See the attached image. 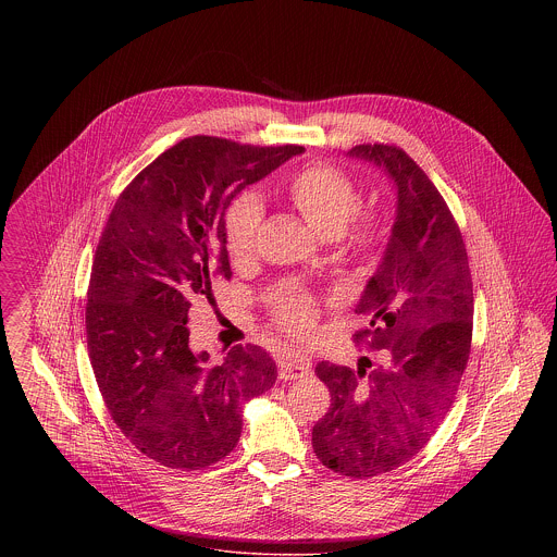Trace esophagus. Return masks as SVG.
<instances>
[{"instance_id": "esophagus-1", "label": "esophagus", "mask_w": 557, "mask_h": 557, "mask_svg": "<svg viewBox=\"0 0 557 557\" xmlns=\"http://www.w3.org/2000/svg\"><path fill=\"white\" fill-rule=\"evenodd\" d=\"M309 373V361L300 355H286L280 361V377L282 380H298Z\"/></svg>"}]
</instances>
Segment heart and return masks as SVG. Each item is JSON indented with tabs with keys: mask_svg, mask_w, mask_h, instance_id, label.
<instances>
[{
	"mask_svg": "<svg viewBox=\"0 0 557 557\" xmlns=\"http://www.w3.org/2000/svg\"><path fill=\"white\" fill-rule=\"evenodd\" d=\"M284 191L292 207L321 238H338L345 234L346 246L355 259H373L384 234V219L375 211L357 214L361 191L345 171L325 162L302 166L286 182ZM263 214L259 196L250 191L239 194L230 202L223 234L227 255L234 263L252 259ZM271 313L282 330L302 336L315 325L318 300L309 292H286L271 302Z\"/></svg>",
	"mask_w": 557,
	"mask_h": 557,
	"instance_id": "b5f03b06",
	"label": "heart"
}]
</instances>
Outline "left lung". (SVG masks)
<instances>
[{
  "label": "left lung",
  "mask_w": 557,
  "mask_h": 557,
  "mask_svg": "<svg viewBox=\"0 0 557 557\" xmlns=\"http://www.w3.org/2000/svg\"><path fill=\"white\" fill-rule=\"evenodd\" d=\"M352 157L382 164L397 184V221L357 313L352 341L384 350L373 370L321 361L332 407L313 425L319 461L348 478L397 470L424 449L457 395L472 346L468 252L445 198L403 148L361 144Z\"/></svg>",
  "instance_id": "left-lung-1"
}]
</instances>
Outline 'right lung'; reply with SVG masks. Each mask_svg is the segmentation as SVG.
Wrapping results in <instances>:
<instances>
[{
	"label": "right lung",
	"instance_id": "1",
	"mask_svg": "<svg viewBox=\"0 0 557 557\" xmlns=\"http://www.w3.org/2000/svg\"><path fill=\"white\" fill-rule=\"evenodd\" d=\"M305 148L186 137L135 175L100 236L85 305L87 350L108 413L133 447L202 470L238 445L242 405L277 377L261 346L212 366L191 352L187 311L230 280L223 221L242 189Z\"/></svg>",
	"mask_w": 557,
	"mask_h": 557
}]
</instances>
